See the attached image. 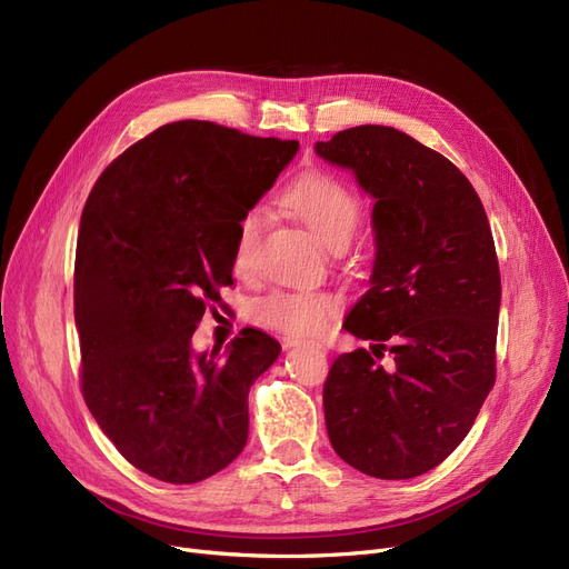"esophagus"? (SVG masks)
<instances>
[{"label": "esophagus", "mask_w": 569, "mask_h": 569, "mask_svg": "<svg viewBox=\"0 0 569 569\" xmlns=\"http://www.w3.org/2000/svg\"><path fill=\"white\" fill-rule=\"evenodd\" d=\"M299 346H306V343H301V340H293V338H287V340H284V348H287V350H291V348H299ZM308 346H310V343H308ZM312 348H317V350H325L322 346H315V343H312Z\"/></svg>", "instance_id": "34e87169"}]
</instances>
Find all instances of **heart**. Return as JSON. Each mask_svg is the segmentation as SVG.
<instances>
[{"mask_svg":"<svg viewBox=\"0 0 569 569\" xmlns=\"http://www.w3.org/2000/svg\"><path fill=\"white\" fill-rule=\"evenodd\" d=\"M284 210L333 252L346 249L361 219L357 193L329 172H303L282 191ZM261 212L247 210L236 223L233 266L238 272L254 268ZM340 312V301L329 291L272 289L249 308L252 320L289 338H320Z\"/></svg>","mask_w":569,"mask_h":569,"instance_id":"1","label":"heart"}]
</instances>
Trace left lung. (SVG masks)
<instances>
[{"label": "left lung", "instance_id": "left-lung-1", "mask_svg": "<svg viewBox=\"0 0 569 569\" xmlns=\"http://www.w3.org/2000/svg\"><path fill=\"white\" fill-rule=\"evenodd\" d=\"M315 151L376 198L371 289L343 325L373 346L331 363L329 439L361 473L413 479L462 443L495 385L502 280L490 223L469 179L401 130L357 126Z\"/></svg>", "mask_w": 569, "mask_h": 569}]
</instances>
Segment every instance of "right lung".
<instances>
[{"label": "right lung", "instance_id": "1", "mask_svg": "<svg viewBox=\"0 0 569 569\" xmlns=\"http://www.w3.org/2000/svg\"><path fill=\"white\" fill-rule=\"evenodd\" d=\"M297 151V140L177 121L113 158L86 200L74 263L81 392L107 439L158 481L198 483L247 443V395L280 343L244 327L226 355H196L191 336L233 284L238 219Z\"/></svg>", "mask_w": 569, "mask_h": 569}]
</instances>
